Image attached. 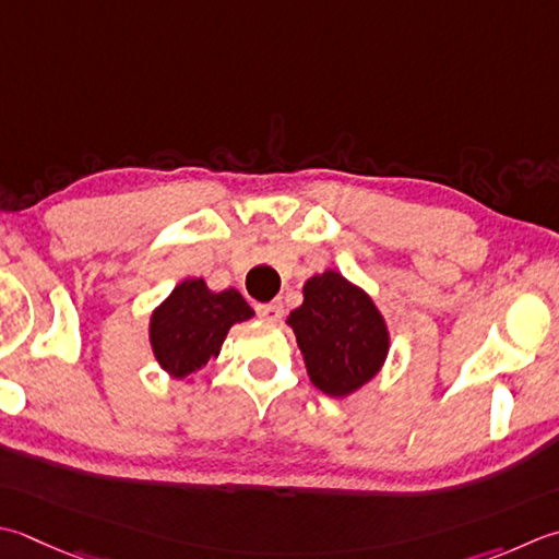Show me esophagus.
<instances>
[{
	"instance_id": "obj_1",
	"label": "esophagus",
	"mask_w": 559,
	"mask_h": 559,
	"mask_svg": "<svg viewBox=\"0 0 559 559\" xmlns=\"http://www.w3.org/2000/svg\"><path fill=\"white\" fill-rule=\"evenodd\" d=\"M257 314L264 317L266 322H278L283 317V305L281 302H259Z\"/></svg>"
}]
</instances>
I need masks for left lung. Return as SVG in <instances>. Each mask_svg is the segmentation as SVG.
Masks as SVG:
<instances>
[{
    "instance_id": "8db88e82",
    "label": "left lung",
    "mask_w": 559,
    "mask_h": 559,
    "mask_svg": "<svg viewBox=\"0 0 559 559\" xmlns=\"http://www.w3.org/2000/svg\"><path fill=\"white\" fill-rule=\"evenodd\" d=\"M286 324L312 385L344 400L373 380L390 354V330L376 300L334 269L314 273L302 286V305Z\"/></svg>"
}]
</instances>
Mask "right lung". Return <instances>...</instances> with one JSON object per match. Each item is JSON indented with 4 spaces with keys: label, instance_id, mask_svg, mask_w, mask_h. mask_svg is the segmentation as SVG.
I'll return each mask as SVG.
<instances>
[{
    "label": "right lung",
    "instance_id": "obj_1",
    "mask_svg": "<svg viewBox=\"0 0 559 559\" xmlns=\"http://www.w3.org/2000/svg\"><path fill=\"white\" fill-rule=\"evenodd\" d=\"M254 317L242 293H215L203 278H183L150 314V346L169 378L189 380L221 356L227 332Z\"/></svg>",
    "mask_w": 559,
    "mask_h": 559
}]
</instances>
